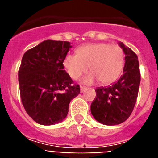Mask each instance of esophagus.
<instances>
[{
    "label": "esophagus",
    "mask_w": 158,
    "mask_h": 158,
    "mask_svg": "<svg viewBox=\"0 0 158 158\" xmlns=\"http://www.w3.org/2000/svg\"><path fill=\"white\" fill-rule=\"evenodd\" d=\"M87 90V88L83 87V86H81V93H84V92Z\"/></svg>",
    "instance_id": "obj_1"
}]
</instances>
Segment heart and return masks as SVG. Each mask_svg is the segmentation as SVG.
Here are the masks:
<instances>
[{"instance_id": "b5f03b06", "label": "heart", "mask_w": 158, "mask_h": 158, "mask_svg": "<svg viewBox=\"0 0 158 158\" xmlns=\"http://www.w3.org/2000/svg\"><path fill=\"white\" fill-rule=\"evenodd\" d=\"M62 64L73 80L79 79L89 66L92 73L82 82L91 85L99 80L106 85L115 81L120 75L124 65V52L117 44L89 43L79 47L76 54H66Z\"/></svg>"}]
</instances>
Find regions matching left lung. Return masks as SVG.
Here are the masks:
<instances>
[{
  "label": "left lung",
  "instance_id": "1",
  "mask_svg": "<svg viewBox=\"0 0 158 158\" xmlns=\"http://www.w3.org/2000/svg\"><path fill=\"white\" fill-rule=\"evenodd\" d=\"M125 54L123 73L118 81L107 87H99L91 104V113L96 120L113 126L126 121L135 107L140 85L138 56L122 42L118 43Z\"/></svg>",
  "mask_w": 158,
  "mask_h": 158
}]
</instances>
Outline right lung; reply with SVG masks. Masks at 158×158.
Instances as JSON below:
<instances>
[{
	"label": "right lung",
	"mask_w": 158,
	"mask_h": 158,
	"mask_svg": "<svg viewBox=\"0 0 158 158\" xmlns=\"http://www.w3.org/2000/svg\"><path fill=\"white\" fill-rule=\"evenodd\" d=\"M69 42L45 40L25 52L18 72L20 97L25 111L37 123L62 122L70 100L80 93L64 69Z\"/></svg>",
	"instance_id": "obj_1"
}]
</instances>
